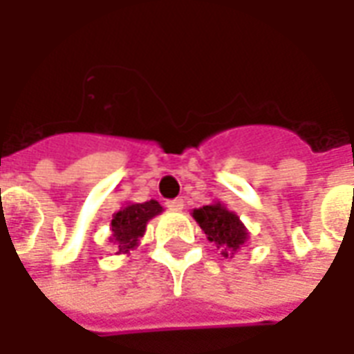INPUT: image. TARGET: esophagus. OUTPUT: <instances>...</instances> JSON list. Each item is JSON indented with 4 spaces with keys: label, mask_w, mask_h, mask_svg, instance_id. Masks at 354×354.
<instances>
[{
    "label": "esophagus",
    "mask_w": 354,
    "mask_h": 354,
    "mask_svg": "<svg viewBox=\"0 0 354 354\" xmlns=\"http://www.w3.org/2000/svg\"><path fill=\"white\" fill-rule=\"evenodd\" d=\"M167 207H169L170 210H176V212H180V210H184V199L167 201Z\"/></svg>",
    "instance_id": "1"
}]
</instances>
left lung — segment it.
Returning a JSON list of instances; mask_svg holds the SVG:
<instances>
[{
    "instance_id": "obj_1",
    "label": "left lung",
    "mask_w": 354,
    "mask_h": 354,
    "mask_svg": "<svg viewBox=\"0 0 354 354\" xmlns=\"http://www.w3.org/2000/svg\"><path fill=\"white\" fill-rule=\"evenodd\" d=\"M195 222L205 231L210 243H214L223 258H233L248 243V230L233 210L220 201L195 208L192 212Z\"/></svg>"
}]
</instances>
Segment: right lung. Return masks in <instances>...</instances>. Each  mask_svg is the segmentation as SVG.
<instances>
[{"instance_id":"1","label":"right lung","mask_w":354,"mask_h":354,"mask_svg":"<svg viewBox=\"0 0 354 354\" xmlns=\"http://www.w3.org/2000/svg\"><path fill=\"white\" fill-rule=\"evenodd\" d=\"M161 212L162 207L155 199L146 203H127L121 210H117L109 223V241L115 245V254H131V250L140 245V237H144L147 222Z\"/></svg>"}]
</instances>
